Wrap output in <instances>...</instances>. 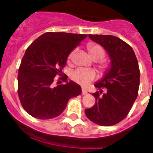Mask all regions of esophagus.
<instances>
[{
    "label": "esophagus",
    "instance_id": "34e87169",
    "mask_svg": "<svg viewBox=\"0 0 153 153\" xmlns=\"http://www.w3.org/2000/svg\"><path fill=\"white\" fill-rule=\"evenodd\" d=\"M82 93L83 95L86 94H87V90L85 88H82Z\"/></svg>",
    "mask_w": 153,
    "mask_h": 153
}]
</instances>
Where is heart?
Masks as SVG:
<instances>
[{
    "label": "heart",
    "mask_w": 153,
    "mask_h": 153,
    "mask_svg": "<svg viewBox=\"0 0 153 153\" xmlns=\"http://www.w3.org/2000/svg\"><path fill=\"white\" fill-rule=\"evenodd\" d=\"M88 49V53L91 58L94 60H96V61L100 60L105 56V51H104L103 48L98 45H95V44L89 45ZM74 53L75 50H73L70 53L68 56L69 59H71L73 58ZM100 68L102 69H105L107 66L105 65L102 64L100 65ZM95 76H96V74L93 70H87V69L83 68L76 69L71 74V78L76 82L79 83L82 85H86L88 84L89 82L93 80Z\"/></svg>",
    "instance_id": "obj_1"
}]
</instances>
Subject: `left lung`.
<instances>
[{
  "instance_id": "obj_1",
  "label": "left lung",
  "mask_w": 153,
  "mask_h": 153,
  "mask_svg": "<svg viewBox=\"0 0 153 153\" xmlns=\"http://www.w3.org/2000/svg\"><path fill=\"white\" fill-rule=\"evenodd\" d=\"M93 42L105 49L111 59L110 67L94 86L100 92L93 94L95 105L85 110L91 121L109 126L127 116L137 97L140 84L138 62L131 46L111 35H88ZM102 87L107 88L100 96Z\"/></svg>"
}]
</instances>
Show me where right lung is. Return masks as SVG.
I'll use <instances>...</instances> for the list:
<instances>
[{"label": "right lung", "instance_id": "1", "mask_svg": "<svg viewBox=\"0 0 153 153\" xmlns=\"http://www.w3.org/2000/svg\"><path fill=\"white\" fill-rule=\"evenodd\" d=\"M86 37L48 32L26 50L18 74V93L29 114L41 120L53 118L63 112L69 99L81 94L79 85L68 81L66 75L62 77L65 84L56 86L54 77L62 76L70 53Z\"/></svg>", "mask_w": 153, "mask_h": 153}]
</instances>
